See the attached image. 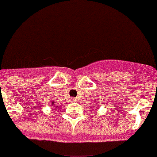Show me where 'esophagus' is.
<instances>
[{
	"mask_svg": "<svg viewBox=\"0 0 157 157\" xmlns=\"http://www.w3.org/2000/svg\"><path fill=\"white\" fill-rule=\"evenodd\" d=\"M71 101H72V102H75L76 101V98H71Z\"/></svg>",
	"mask_w": 157,
	"mask_h": 157,
	"instance_id": "obj_1",
	"label": "esophagus"
}]
</instances>
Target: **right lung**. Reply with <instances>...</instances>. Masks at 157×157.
Instances as JSON below:
<instances>
[{"mask_svg":"<svg viewBox=\"0 0 157 157\" xmlns=\"http://www.w3.org/2000/svg\"><path fill=\"white\" fill-rule=\"evenodd\" d=\"M54 105V102H52V105Z\"/></svg>","mask_w":157,"mask_h":157,"instance_id":"add662e5","label":"right lung"}]
</instances>
